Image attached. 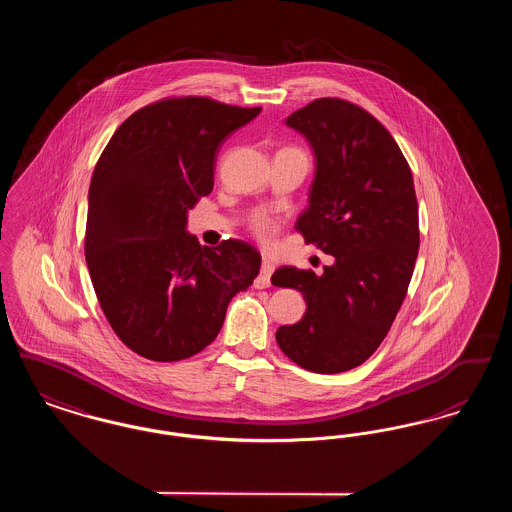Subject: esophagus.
Here are the masks:
<instances>
[{
    "instance_id": "1",
    "label": "esophagus",
    "mask_w": 512,
    "mask_h": 512,
    "mask_svg": "<svg viewBox=\"0 0 512 512\" xmlns=\"http://www.w3.org/2000/svg\"><path fill=\"white\" fill-rule=\"evenodd\" d=\"M272 272H274V265L265 259L263 265H261V272H259L257 280H255V288H259V290L268 288V286H270V276H272Z\"/></svg>"
}]
</instances>
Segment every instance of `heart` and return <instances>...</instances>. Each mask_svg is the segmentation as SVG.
<instances>
[{
	"label": "heart",
	"instance_id": "1",
	"mask_svg": "<svg viewBox=\"0 0 512 512\" xmlns=\"http://www.w3.org/2000/svg\"><path fill=\"white\" fill-rule=\"evenodd\" d=\"M251 230L255 232V236H257L259 240L268 242V240L274 236V232H276V222L270 219V217H267V215L259 213V215H255V217L251 219Z\"/></svg>",
	"mask_w": 512,
	"mask_h": 512
}]
</instances>
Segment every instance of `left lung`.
Here are the masks:
<instances>
[{"label":"left lung","mask_w":512,"mask_h":512,"mask_svg":"<svg viewBox=\"0 0 512 512\" xmlns=\"http://www.w3.org/2000/svg\"><path fill=\"white\" fill-rule=\"evenodd\" d=\"M286 126L315 155L309 205L295 228L334 265L320 276L295 267L272 274L274 286L299 290L307 303L276 341L295 365L336 374L378 349L407 295L420 245L413 172L390 132L349 101L315 99Z\"/></svg>","instance_id":"1"}]
</instances>
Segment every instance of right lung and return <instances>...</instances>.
I'll return each instance as SVG.
<instances>
[{
	"label": "right lung",
	"mask_w": 512,
	"mask_h": 512,
	"mask_svg": "<svg viewBox=\"0 0 512 512\" xmlns=\"http://www.w3.org/2000/svg\"><path fill=\"white\" fill-rule=\"evenodd\" d=\"M259 113L209 98L163 99L122 122L99 157L86 263L111 328L146 359L172 363L205 349L230 299L259 274L253 245L211 249L186 232L188 211L213 190L220 146Z\"/></svg>",
	"instance_id": "obj_1"
}]
</instances>
